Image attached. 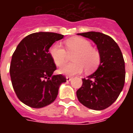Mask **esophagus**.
<instances>
[{"mask_svg": "<svg viewBox=\"0 0 133 133\" xmlns=\"http://www.w3.org/2000/svg\"><path fill=\"white\" fill-rule=\"evenodd\" d=\"M71 80H72V78H71V77H68V76H67L66 77L67 82H69V81H70Z\"/></svg>", "mask_w": 133, "mask_h": 133, "instance_id": "esophagus-1", "label": "esophagus"}]
</instances>
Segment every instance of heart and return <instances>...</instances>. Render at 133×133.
<instances>
[{"mask_svg":"<svg viewBox=\"0 0 133 133\" xmlns=\"http://www.w3.org/2000/svg\"><path fill=\"white\" fill-rule=\"evenodd\" d=\"M66 49L61 43H55L50 48V54L54 63L61 66L67 59L69 54L72 55V63L62 66L59 69L61 74L75 75L83 71L92 72L100 63V53L98 50L92 48L90 42L86 39L75 37L68 39L65 43Z\"/></svg>","mask_w":133,"mask_h":133,"instance_id":"obj_1","label":"heart"}]
</instances>
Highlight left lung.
<instances>
[{
    "mask_svg": "<svg viewBox=\"0 0 133 133\" xmlns=\"http://www.w3.org/2000/svg\"><path fill=\"white\" fill-rule=\"evenodd\" d=\"M78 35L92 40L100 53L98 69L86 78L77 90L79 102L95 110L108 108L117 100L125 79V61L116 42L108 35L99 32H87Z\"/></svg>",
    "mask_w": 133,
    "mask_h": 133,
    "instance_id": "8db88e82",
    "label": "left lung"
}]
</instances>
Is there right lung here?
<instances>
[{"label":"right lung","mask_w":133,"mask_h":133,"mask_svg":"<svg viewBox=\"0 0 133 133\" xmlns=\"http://www.w3.org/2000/svg\"><path fill=\"white\" fill-rule=\"evenodd\" d=\"M63 35L39 32L27 35L13 52L10 75L14 91L22 103L33 108L52 103L58 94L59 87L66 82L62 75H52L56 66L49 48Z\"/></svg>","instance_id":"obj_1"}]
</instances>
